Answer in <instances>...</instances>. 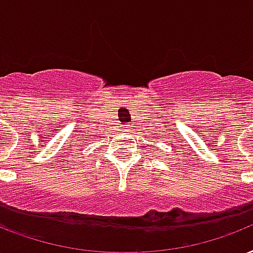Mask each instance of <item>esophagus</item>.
<instances>
[{"label": "esophagus", "mask_w": 253, "mask_h": 253, "mask_svg": "<svg viewBox=\"0 0 253 253\" xmlns=\"http://www.w3.org/2000/svg\"><path fill=\"white\" fill-rule=\"evenodd\" d=\"M125 128H130V125H125Z\"/></svg>", "instance_id": "34e87169"}]
</instances>
